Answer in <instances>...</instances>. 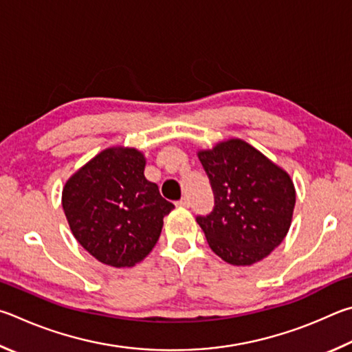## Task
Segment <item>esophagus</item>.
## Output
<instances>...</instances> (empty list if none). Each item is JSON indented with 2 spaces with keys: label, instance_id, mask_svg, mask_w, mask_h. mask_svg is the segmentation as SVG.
<instances>
[{
  "label": "esophagus",
  "instance_id": "esophagus-1",
  "mask_svg": "<svg viewBox=\"0 0 352 352\" xmlns=\"http://www.w3.org/2000/svg\"><path fill=\"white\" fill-rule=\"evenodd\" d=\"M177 206L181 207H190V199L187 198V196H184V198L181 201H177Z\"/></svg>",
  "mask_w": 352,
  "mask_h": 352
}]
</instances>
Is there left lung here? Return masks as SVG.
I'll return each instance as SVG.
<instances>
[{"mask_svg":"<svg viewBox=\"0 0 352 352\" xmlns=\"http://www.w3.org/2000/svg\"><path fill=\"white\" fill-rule=\"evenodd\" d=\"M210 179L214 208L196 221L210 249L232 266L272 254L292 223L295 187L286 170L241 139L198 151Z\"/></svg>","mask_w":352,"mask_h":352,"instance_id":"obj_1","label":"left lung"}]
</instances>
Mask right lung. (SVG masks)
I'll list each match as a JSON object with an SVG mask.
<instances>
[{
    "mask_svg": "<svg viewBox=\"0 0 352 352\" xmlns=\"http://www.w3.org/2000/svg\"><path fill=\"white\" fill-rule=\"evenodd\" d=\"M144 153L107 148L66 181L61 206L78 244L103 264L133 267L150 254L175 206L144 175Z\"/></svg>",
    "mask_w": 352,
    "mask_h": 352,
    "instance_id": "add662e5",
    "label": "right lung"
}]
</instances>
